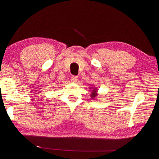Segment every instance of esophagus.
Here are the masks:
<instances>
[{
	"label": "esophagus",
	"instance_id": "34e87169",
	"mask_svg": "<svg viewBox=\"0 0 159 159\" xmlns=\"http://www.w3.org/2000/svg\"><path fill=\"white\" fill-rule=\"evenodd\" d=\"M71 80H72V83H76L78 80V77L76 76H72L71 77Z\"/></svg>",
	"mask_w": 159,
	"mask_h": 159
}]
</instances>
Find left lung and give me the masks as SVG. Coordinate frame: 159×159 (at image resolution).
I'll use <instances>...</instances> for the list:
<instances>
[{
	"instance_id": "left-lung-1",
	"label": "left lung",
	"mask_w": 159,
	"mask_h": 159,
	"mask_svg": "<svg viewBox=\"0 0 159 159\" xmlns=\"http://www.w3.org/2000/svg\"><path fill=\"white\" fill-rule=\"evenodd\" d=\"M89 89H91V93H90V96L91 98H92V99H94V100H96L97 98V96H98V89L97 87H90Z\"/></svg>"
}]
</instances>
